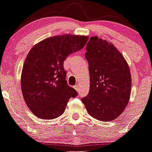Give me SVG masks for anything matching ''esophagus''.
<instances>
[{"label": "esophagus", "mask_w": 152, "mask_h": 152, "mask_svg": "<svg viewBox=\"0 0 152 152\" xmlns=\"http://www.w3.org/2000/svg\"><path fill=\"white\" fill-rule=\"evenodd\" d=\"M74 88H75V89L77 91H80V86H79V85H75Z\"/></svg>", "instance_id": "obj_1"}]
</instances>
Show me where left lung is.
<instances>
[{
    "label": "left lung",
    "mask_w": 152,
    "mask_h": 152,
    "mask_svg": "<svg viewBox=\"0 0 152 152\" xmlns=\"http://www.w3.org/2000/svg\"><path fill=\"white\" fill-rule=\"evenodd\" d=\"M90 90L81 100L88 114L96 120L112 121L128 105L131 75L127 61L112 43L91 37L86 44Z\"/></svg>",
    "instance_id": "8db88e82"
}]
</instances>
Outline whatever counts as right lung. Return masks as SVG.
<instances>
[{
  "label": "right lung",
  "instance_id": "right-lung-1",
  "mask_svg": "<svg viewBox=\"0 0 152 152\" xmlns=\"http://www.w3.org/2000/svg\"><path fill=\"white\" fill-rule=\"evenodd\" d=\"M88 40L83 35H57L31 48L22 68L21 88L26 104L37 117L52 120L59 117L70 98L77 95L66 83L64 61L82 49Z\"/></svg>",
  "mask_w": 152,
  "mask_h": 152
}]
</instances>
